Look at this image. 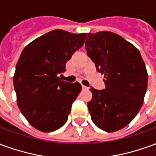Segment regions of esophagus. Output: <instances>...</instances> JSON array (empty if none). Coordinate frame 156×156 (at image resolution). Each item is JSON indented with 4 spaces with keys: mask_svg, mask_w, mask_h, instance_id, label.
<instances>
[{
    "mask_svg": "<svg viewBox=\"0 0 156 156\" xmlns=\"http://www.w3.org/2000/svg\"><path fill=\"white\" fill-rule=\"evenodd\" d=\"M82 87H83V89H88V87H87V86H84V85H83V86H82Z\"/></svg>",
    "mask_w": 156,
    "mask_h": 156,
    "instance_id": "obj_1",
    "label": "esophagus"
}]
</instances>
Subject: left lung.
<instances>
[{
  "mask_svg": "<svg viewBox=\"0 0 156 156\" xmlns=\"http://www.w3.org/2000/svg\"><path fill=\"white\" fill-rule=\"evenodd\" d=\"M87 54L97 71L105 75V89H89L88 103L94 124L106 132H115L134 119L143 105L148 73L140 52L134 45L111 32L88 33Z\"/></svg>",
  "mask_w": 156,
  "mask_h": 156,
  "instance_id": "1",
  "label": "left lung"
}]
</instances>
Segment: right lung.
<instances>
[{
    "label": "right lung",
    "instance_id": "1",
    "mask_svg": "<svg viewBox=\"0 0 156 156\" xmlns=\"http://www.w3.org/2000/svg\"><path fill=\"white\" fill-rule=\"evenodd\" d=\"M86 33L53 30L30 42L16 66L13 84L19 109L41 132L63 126L81 84L61 80L66 62L83 45Z\"/></svg>",
    "mask_w": 156,
    "mask_h": 156
}]
</instances>
